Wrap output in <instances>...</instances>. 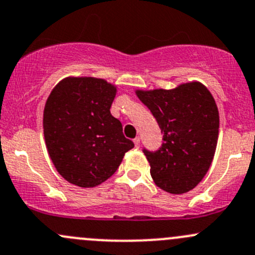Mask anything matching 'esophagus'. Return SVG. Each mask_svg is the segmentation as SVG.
<instances>
[{
    "label": "esophagus",
    "instance_id": "1",
    "mask_svg": "<svg viewBox=\"0 0 255 255\" xmlns=\"http://www.w3.org/2000/svg\"><path fill=\"white\" fill-rule=\"evenodd\" d=\"M133 142H134V144H135V146H139V144H140V138L139 137H135L134 139H133Z\"/></svg>",
    "mask_w": 255,
    "mask_h": 255
}]
</instances>
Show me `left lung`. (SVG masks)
<instances>
[{"mask_svg":"<svg viewBox=\"0 0 255 255\" xmlns=\"http://www.w3.org/2000/svg\"><path fill=\"white\" fill-rule=\"evenodd\" d=\"M135 94L163 133L158 150L143 149L154 182L170 194L190 191L206 175L215 155L220 128L215 99L201 82Z\"/></svg>","mask_w":255,"mask_h":255,"instance_id":"1","label":"left lung"}]
</instances>
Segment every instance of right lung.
Here are the masks:
<instances>
[{"label": "right lung", "instance_id": "obj_1", "mask_svg": "<svg viewBox=\"0 0 255 255\" xmlns=\"http://www.w3.org/2000/svg\"><path fill=\"white\" fill-rule=\"evenodd\" d=\"M116 91L102 79L66 78L49 95L43 115L45 144L58 173L70 184H102L134 146L110 111Z\"/></svg>", "mask_w": 255, "mask_h": 255}]
</instances>
